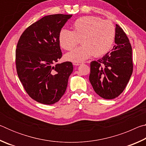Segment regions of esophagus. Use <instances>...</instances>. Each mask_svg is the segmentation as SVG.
<instances>
[{"label": "esophagus", "instance_id": "obj_1", "mask_svg": "<svg viewBox=\"0 0 146 146\" xmlns=\"http://www.w3.org/2000/svg\"><path fill=\"white\" fill-rule=\"evenodd\" d=\"M73 64L74 66H79V65H80L81 63L80 62H73Z\"/></svg>", "mask_w": 146, "mask_h": 146}]
</instances>
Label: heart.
<instances>
[{"instance_id":"heart-1","label":"heart","mask_w":146,"mask_h":146,"mask_svg":"<svg viewBox=\"0 0 146 146\" xmlns=\"http://www.w3.org/2000/svg\"><path fill=\"white\" fill-rule=\"evenodd\" d=\"M72 28L73 31L62 29L58 35L60 46L66 51L73 49L80 40L82 46L66 55L68 61L80 62L92 55L101 56L110 50L114 42L115 28L110 21L85 16L76 19Z\"/></svg>"}]
</instances>
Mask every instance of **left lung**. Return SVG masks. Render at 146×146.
I'll use <instances>...</instances> for the list:
<instances>
[{"mask_svg": "<svg viewBox=\"0 0 146 146\" xmlns=\"http://www.w3.org/2000/svg\"><path fill=\"white\" fill-rule=\"evenodd\" d=\"M115 45L111 51L90 64L89 79L100 97L113 99L123 92L133 73L132 48L129 38L116 24Z\"/></svg>", "mask_w": 146, "mask_h": 146, "instance_id": "obj_1", "label": "left lung"}]
</instances>
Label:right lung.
<instances>
[{"label":"right lung","mask_w":146,"mask_h":146,"mask_svg":"<svg viewBox=\"0 0 146 146\" xmlns=\"http://www.w3.org/2000/svg\"><path fill=\"white\" fill-rule=\"evenodd\" d=\"M72 15H47L25 29L15 52L17 72L31 98L53 104L64 95L73 70L71 62L56 64L62 57L59 33Z\"/></svg>","instance_id":"1"}]
</instances>
